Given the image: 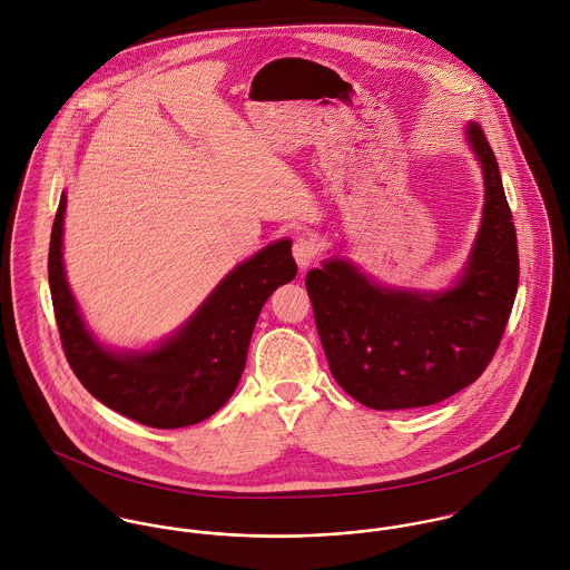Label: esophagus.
<instances>
[{
  "label": "esophagus",
  "instance_id": "34e87169",
  "mask_svg": "<svg viewBox=\"0 0 570 570\" xmlns=\"http://www.w3.org/2000/svg\"><path fill=\"white\" fill-rule=\"evenodd\" d=\"M292 252H294V258H296V263H298V267L301 269H307L314 261H316V256H318V244L314 242V239H309V237H298L294 245H292Z\"/></svg>",
  "mask_w": 570,
  "mask_h": 570
}]
</instances>
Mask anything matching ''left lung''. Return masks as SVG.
<instances>
[{"instance_id":"8db88e82","label":"left lung","mask_w":570,"mask_h":570,"mask_svg":"<svg viewBox=\"0 0 570 570\" xmlns=\"http://www.w3.org/2000/svg\"><path fill=\"white\" fill-rule=\"evenodd\" d=\"M483 164V226L461 283L443 294L371 285L346 261L305 278L335 382L360 404L400 410L439 404L476 382L509 323L520 261L513 215L485 131L472 122Z\"/></svg>"}]
</instances>
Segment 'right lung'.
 <instances>
[{"label":"right lung","mask_w":570,"mask_h":570,"mask_svg":"<svg viewBox=\"0 0 570 570\" xmlns=\"http://www.w3.org/2000/svg\"><path fill=\"white\" fill-rule=\"evenodd\" d=\"M66 195L52 224L48 278L63 353L82 386L105 406L151 428L199 423L224 406L244 373L247 344L269 294L296 278L292 242L263 247L233 269L175 337L151 353L116 355L85 331L68 289L61 237Z\"/></svg>","instance_id":"add662e5"}]
</instances>
